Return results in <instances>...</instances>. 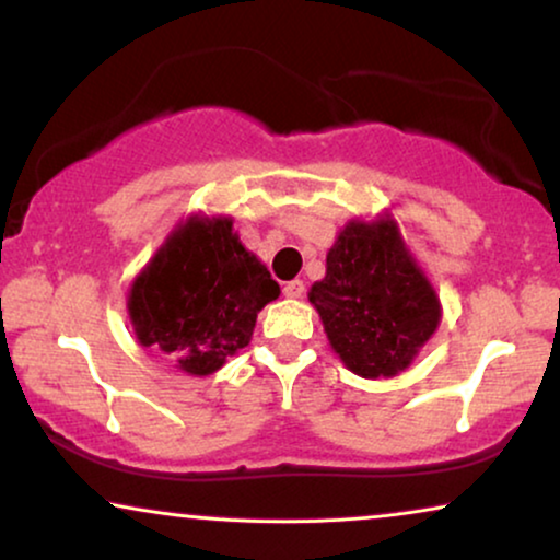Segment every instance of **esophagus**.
<instances>
[{"mask_svg":"<svg viewBox=\"0 0 560 560\" xmlns=\"http://www.w3.org/2000/svg\"><path fill=\"white\" fill-rule=\"evenodd\" d=\"M282 293H285V298H303V293H305L303 280H290V282H285V288H282Z\"/></svg>","mask_w":560,"mask_h":560,"instance_id":"1","label":"esophagus"}]
</instances>
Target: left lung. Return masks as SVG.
Instances as JSON below:
<instances>
[{
    "label": "left lung",
    "instance_id": "1",
    "mask_svg": "<svg viewBox=\"0 0 560 560\" xmlns=\"http://www.w3.org/2000/svg\"><path fill=\"white\" fill-rule=\"evenodd\" d=\"M308 301L331 349L366 380L408 370L441 320L439 295L389 217L341 229Z\"/></svg>",
    "mask_w": 560,
    "mask_h": 560
}]
</instances>
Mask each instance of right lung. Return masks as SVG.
<instances>
[{"mask_svg": "<svg viewBox=\"0 0 560 560\" xmlns=\"http://www.w3.org/2000/svg\"><path fill=\"white\" fill-rule=\"evenodd\" d=\"M278 295L280 285L244 249L232 219L188 217L135 278L127 311L142 347L206 377L247 347L257 313Z\"/></svg>", "mask_w": 560, "mask_h": 560, "instance_id": "add662e5", "label": "right lung"}]
</instances>
